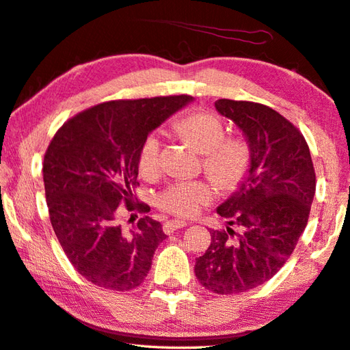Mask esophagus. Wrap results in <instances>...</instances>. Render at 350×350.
<instances>
[{
  "label": "esophagus",
  "mask_w": 350,
  "mask_h": 350,
  "mask_svg": "<svg viewBox=\"0 0 350 350\" xmlns=\"http://www.w3.org/2000/svg\"><path fill=\"white\" fill-rule=\"evenodd\" d=\"M187 225L188 224L185 220H168V221H165V224H163V231L167 234H171V232H174L177 230H180V228H183V226H187Z\"/></svg>",
  "instance_id": "34e87169"
}]
</instances>
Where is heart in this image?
Instances as JSON below:
<instances>
[{
	"instance_id": "1",
	"label": "heart",
	"mask_w": 350,
	"mask_h": 350,
	"mask_svg": "<svg viewBox=\"0 0 350 350\" xmlns=\"http://www.w3.org/2000/svg\"><path fill=\"white\" fill-rule=\"evenodd\" d=\"M183 141L200 154L209 177L224 188L239 185L250 168V150L239 139H226L225 126L208 113H193L174 125ZM161 163V142L156 136L145 139L139 151V168L144 174L153 173ZM213 199L205 182H177L157 196V205L176 215H194Z\"/></svg>"
}]
</instances>
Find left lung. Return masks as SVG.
<instances>
[{"label": "left lung", "instance_id": "left-lung-1", "mask_svg": "<svg viewBox=\"0 0 350 350\" xmlns=\"http://www.w3.org/2000/svg\"><path fill=\"white\" fill-rule=\"evenodd\" d=\"M214 105L243 133L250 150L246 176L217 206L226 231L213 230L211 245L196 258L197 280L224 295L257 288L280 271L308 225L315 171L303 135L280 113L247 100Z\"/></svg>", "mask_w": 350, "mask_h": 350}]
</instances>
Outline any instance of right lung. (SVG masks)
Instances as JSON below:
<instances>
[{"mask_svg":"<svg viewBox=\"0 0 350 350\" xmlns=\"http://www.w3.org/2000/svg\"><path fill=\"white\" fill-rule=\"evenodd\" d=\"M193 99L110 100L67 120L50 142L42 165L50 221L70 263L93 284L130 291L147 277L167 234L148 215L124 231L116 220L119 205L135 209L145 139Z\"/></svg>","mask_w":350,"mask_h":350,"instance_id":"1","label":"right lung"}]
</instances>
